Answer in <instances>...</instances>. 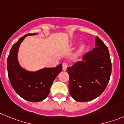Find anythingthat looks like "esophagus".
Returning a JSON list of instances; mask_svg holds the SVG:
<instances>
[{"instance_id": "esophagus-1", "label": "esophagus", "mask_w": 124, "mask_h": 124, "mask_svg": "<svg viewBox=\"0 0 124 124\" xmlns=\"http://www.w3.org/2000/svg\"><path fill=\"white\" fill-rule=\"evenodd\" d=\"M68 66V64L67 63H63V70H64V71H66V69H67Z\"/></svg>"}]
</instances>
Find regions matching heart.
I'll list each match as a JSON object with an SVG mask.
<instances>
[{
	"mask_svg": "<svg viewBox=\"0 0 124 124\" xmlns=\"http://www.w3.org/2000/svg\"><path fill=\"white\" fill-rule=\"evenodd\" d=\"M83 49H84V46H82L81 47V48H80V51H82Z\"/></svg>",
	"mask_w": 124,
	"mask_h": 124,
	"instance_id": "1",
	"label": "heart"
}]
</instances>
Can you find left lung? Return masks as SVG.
Returning <instances> with one entry per match:
<instances>
[{
    "mask_svg": "<svg viewBox=\"0 0 124 124\" xmlns=\"http://www.w3.org/2000/svg\"><path fill=\"white\" fill-rule=\"evenodd\" d=\"M95 47L86 53L84 61L68 67L69 91L74 100L87 102L100 96L107 87L112 72V63L107 46L96 37Z\"/></svg>",
    "mask_w": 124,
    "mask_h": 124,
    "instance_id": "1",
    "label": "left lung"
}]
</instances>
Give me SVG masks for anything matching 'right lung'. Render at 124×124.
Returning a JSON list of instances; mask_svg holds the SVG:
<instances>
[{
	"label": "right lung",
	"instance_id": "obj_1",
	"mask_svg": "<svg viewBox=\"0 0 124 124\" xmlns=\"http://www.w3.org/2000/svg\"><path fill=\"white\" fill-rule=\"evenodd\" d=\"M33 35L35 33L27 34L13 45L7 58V71L11 85L17 94L28 101L37 102L48 96L53 82L62 71V64L34 73L27 71L20 67L17 61L20 45L27 35Z\"/></svg>",
	"mask_w": 124,
	"mask_h": 124
}]
</instances>
